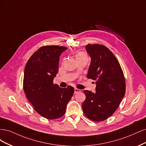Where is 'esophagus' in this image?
Instances as JSON below:
<instances>
[{
    "instance_id": "34e87169",
    "label": "esophagus",
    "mask_w": 146,
    "mask_h": 146,
    "mask_svg": "<svg viewBox=\"0 0 146 146\" xmlns=\"http://www.w3.org/2000/svg\"><path fill=\"white\" fill-rule=\"evenodd\" d=\"M81 92V90H79L78 88H74V94H76L79 92Z\"/></svg>"
}]
</instances>
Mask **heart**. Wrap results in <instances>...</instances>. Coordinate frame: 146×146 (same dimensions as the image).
Returning a JSON list of instances; mask_svg holds the SVG:
<instances>
[{
	"mask_svg": "<svg viewBox=\"0 0 146 146\" xmlns=\"http://www.w3.org/2000/svg\"><path fill=\"white\" fill-rule=\"evenodd\" d=\"M76 59H78L83 58H87V56L85 53L82 52V51H79V52H78L76 54Z\"/></svg>",
	"mask_w": 146,
	"mask_h": 146,
	"instance_id": "b5f03b06",
	"label": "heart"
}]
</instances>
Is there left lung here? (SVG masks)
I'll return each instance as SVG.
<instances>
[{
	"label": "left lung",
	"mask_w": 146,
	"mask_h": 146,
	"mask_svg": "<svg viewBox=\"0 0 146 146\" xmlns=\"http://www.w3.org/2000/svg\"><path fill=\"white\" fill-rule=\"evenodd\" d=\"M91 58L87 77L96 81V92L84 90V113L90 119L100 122L109 118L119 107L125 93V81L121 65L106 46L88 44Z\"/></svg>",
	"instance_id": "obj_1"
}]
</instances>
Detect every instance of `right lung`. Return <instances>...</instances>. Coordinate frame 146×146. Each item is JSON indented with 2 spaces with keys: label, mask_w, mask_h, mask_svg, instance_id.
<instances>
[{
  "label": "right lung",
  "mask_w": 146,
  "mask_h": 146,
  "mask_svg": "<svg viewBox=\"0 0 146 146\" xmlns=\"http://www.w3.org/2000/svg\"><path fill=\"white\" fill-rule=\"evenodd\" d=\"M67 49L58 45L42 46L31 55L25 67L23 88L26 96L36 112L48 119L64 116L74 92L70 86L62 88L53 84L59 56Z\"/></svg>",
  "instance_id": "1"
}]
</instances>
